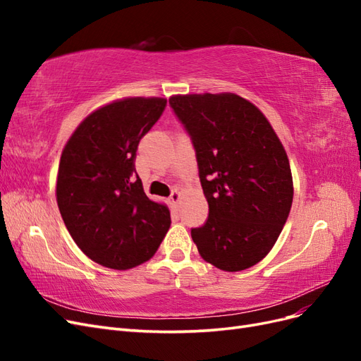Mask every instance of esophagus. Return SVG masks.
<instances>
[{"mask_svg": "<svg viewBox=\"0 0 361 361\" xmlns=\"http://www.w3.org/2000/svg\"><path fill=\"white\" fill-rule=\"evenodd\" d=\"M180 199H182V194H180L179 191H173L169 200H170V203H171V206H173V207H178V206H179Z\"/></svg>", "mask_w": 361, "mask_h": 361, "instance_id": "esophagus-1", "label": "esophagus"}]
</instances>
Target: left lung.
Instances as JSON below:
<instances>
[{"mask_svg": "<svg viewBox=\"0 0 361 361\" xmlns=\"http://www.w3.org/2000/svg\"><path fill=\"white\" fill-rule=\"evenodd\" d=\"M191 137L209 204L191 228L200 256L223 271L256 265L274 247L293 199L286 150L256 105L235 93L169 99Z\"/></svg>", "mask_w": 361, "mask_h": 361, "instance_id": "1", "label": "left lung"}]
</instances>
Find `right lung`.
Returning <instances> with one entry per match:
<instances>
[{"label":"right lung","instance_id":"add662e5","mask_svg":"<svg viewBox=\"0 0 361 361\" xmlns=\"http://www.w3.org/2000/svg\"><path fill=\"white\" fill-rule=\"evenodd\" d=\"M164 97H125L87 116L63 149L57 204L85 256L129 269L155 255L170 227L166 204L150 200L135 171L140 140L161 117Z\"/></svg>","mask_w":361,"mask_h":361}]
</instances>
